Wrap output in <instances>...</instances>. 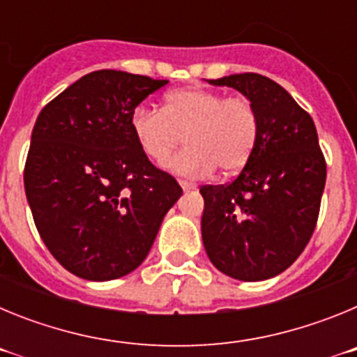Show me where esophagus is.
Listing matches in <instances>:
<instances>
[{"mask_svg": "<svg viewBox=\"0 0 357 357\" xmlns=\"http://www.w3.org/2000/svg\"><path fill=\"white\" fill-rule=\"evenodd\" d=\"M181 188L184 189V191H189V189H197V184H193V182H188V181H181Z\"/></svg>", "mask_w": 357, "mask_h": 357, "instance_id": "1", "label": "esophagus"}]
</instances>
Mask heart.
Instances as JSON below:
<instances>
[{"mask_svg":"<svg viewBox=\"0 0 357 357\" xmlns=\"http://www.w3.org/2000/svg\"><path fill=\"white\" fill-rule=\"evenodd\" d=\"M132 134L144 155L159 166L181 146L173 160L181 175H207L214 168L234 173L248 162L259 135V119L245 96H225L206 87L175 89L164 98L162 110L139 105L130 118Z\"/></svg>","mask_w":357,"mask_h":357,"instance_id":"heart-1","label":"heart"}]
</instances>
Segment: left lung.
<instances>
[{
    "instance_id": "1",
    "label": "left lung",
    "mask_w": 357,
    "mask_h": 357,
    "mask_svg": "<svg viewBox=\"0 0 357 357\" xmlns=\"http://www.w3.org/2000/svg\"><path fill=\"white\" fill-rule=\"evenodd\" d=\"M234 87L254 105L259 135L234 181L202 185V239L211 263L239 280L279 275L317 227L327 164L313 118L277 82L241 73L209 80Z\"/></svg>"
}]
</instances>
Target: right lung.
Listing matches in <instances>:
<instances>
[{
	"label": "right lung",
	"instance_id": "1",
	"mask_svg": "<svg viewBox=\"0 0 357 357\" xmlns=\"http://www.w3.org/2000/svg\"><path fill=\"white\" fill-rule=\"evenodd\" d=\"M168 80L114 69L82 77L37 116L24 191L44 245L73 275L134 272L182 195L132 134V112Z\"/></svg>",
	"mask_w": 357,
	"mask_h": 357
}]
</instances>
